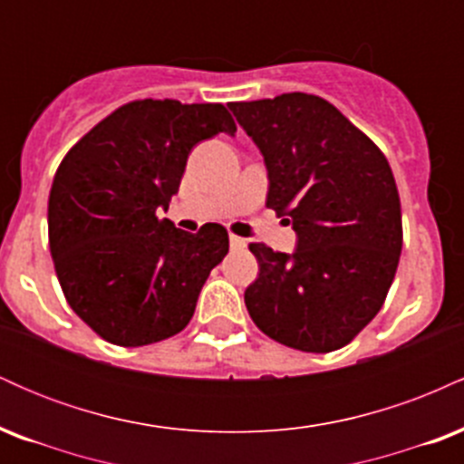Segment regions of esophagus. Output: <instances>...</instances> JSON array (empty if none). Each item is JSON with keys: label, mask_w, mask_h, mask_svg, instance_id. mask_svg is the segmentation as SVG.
<instances>
[{"label": "esophagus", "mask_w": 464, "mask_h": 464, "mask_svg": "<svg viewBox=\"0 0 464 464\" xmlns=\"http://www.w3.org/2000/svg\"><path fill=\"white\" fill-rule=\"evenodd\" d=\"M228 239H231V246L233 248H244V246H246V239L239 237V236H233V233H231V237H228Z\"/></svg>", "instance_id": "esophagus-1"}]
</instances>
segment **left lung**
Listing matches in <instances>:
<instances>
[{
  "label": "left lung",
  "instance_id": "1",
  "mask_svg": "<svg viewBox=\"0 0 464 464\" xmlns=\"http://www.w3.org/2000/svg\"><path fill=\"white\" fill-rule=\"evenodd\" d=\"M264 154L266 207L296 231L295 253L250 244L253 323L285 347L329 353L384 305L401 255V202L384 152L327 100L284 93L231 102Z\"/></svg>",
  "mask_w": 464,
  "mask_h": 464
}]
</instances>
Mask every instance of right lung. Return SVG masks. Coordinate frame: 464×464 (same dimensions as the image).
<instances>
[{"label":"right lung","mask_w":464,"mask_h":464,"mask_svg":"<svg viewBox=\"0 0 464 464\" xmlns=\"http://www.w3.org/2000/svg\"><path fill=\"white\" fill-rule=\"evenodd\" d=\"M236 130L222 104L135 100L58 165L47 202L56 276L69 307L104 340L143 347L188 327L228 233L216 222L180 231L157 211L179 191L191 148Z\"/></svg>","instance_id":"add662e5"}]
</instances>
